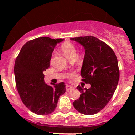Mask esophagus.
Segmentation results:
<instances>
[{
  "mask_svg": "<svg viewBox=\"0 0 135 135\" xmlns=\"http://www.w3.org/2000/svg\"><path fill=\"white\" fill-rule=\"evenodd\" d=\"M74 89H75V88H74L73 86H70V85H66V90H67V91H69V90H73Z\"/></svg>",
  "mask_w": 135,
  "mask_h": 135,
  "instance_id": "1",
  "label": "esophagus"
}]
</instances>
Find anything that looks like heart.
I'll list each match as a JSON object with an SVG mask.
<instances>
[{
	"label": "heart",
	"instance_id": "obj_1",
	"mask_svg": "<svg viewBox=\"0 0 135 135\" xmlns=\"http://www.w3.org/2000/svg\"><path fill=\"white\" fill-rule=\"evenodd\" d=\"M61 50L65 56L69 59L75 58L77 52L76 46L70 42H65L62 44L61 46Z\"/></svg>",
	"mask_w": 135,
	"mask_h": 135
}]
</instances>
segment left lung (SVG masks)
Returning a JSON list of instances; mask_svg holds the SVG:
<instances>
[{"label": "left lung", "mask_w": 135, "mask_h": 135, "mask_svg": "<svg viewBox=\"0 0 135 135\" xmlns=\"http://www.w3.org/2000/svg\"><path fill=\"white\" fill-rule=\"evenodd\" d=\"M85 50L80 75L83 81L90 84V89L77 86L81 93L73 102L75 109L86 115H92L104 109L113 97L119 80L117 58L105 42L93 36L71 38Z\"/></svg>", "instance_id": "obj_1"}]
</instances>
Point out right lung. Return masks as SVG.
<instances>
[{
  "label": "right lung",
  "mask_w": 135,
  "mask_h": 135,
  "mask_svg": "<svg viewBox=\"0 0 135 135\" xmlns=\"http://www.w3.org/2000/svg\"><path fill=\"white\" fill-rule=\"evenodd\" d=\"M62 41L45 36L28 41L15 60L14 73L18 94L26 107L38 115L52 113L59 98L66 92L63 82L49 85L44 80L54 49Z\"/></svg>",
  "instance_id": "right-lung-1"
}]
</instances>
